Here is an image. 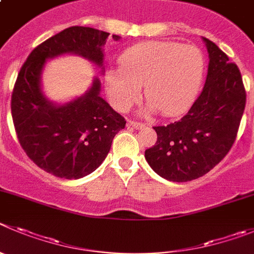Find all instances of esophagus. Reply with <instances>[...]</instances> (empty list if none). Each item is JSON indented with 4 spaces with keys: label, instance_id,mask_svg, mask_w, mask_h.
<instances>
[{
    "label": "esophagus",
    "instance_id": "esophagus-1",
    "mask_svg": "<svg viewBox=\"0 0 254 254\" xmlns=\"http://www.w3.org/2000/svg\"><path fill=\"white\" fill-rule=\"evenodd\" d=\"M127 126H129V127H133V128H136V129H141L145 127V125H143V123L134 122V121H128V122H127Z\"/></svg>",
    "mask_w": 254,
    "mask_h": 254
}]
</instances>
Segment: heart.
<instances>
[{
    "label": "heart",
    "instance_id": "obj_1",
    "mask_svg": "<svg viewBox=\"0 0 254 254\" xmlns=\"http://www.w3.org/2000/svg\"><path fill=\"white\" fill-rule=\"evenodd\" d=\"M121 66L104 75V88L112 106L127 111L143 85L148 98L146 113L161 111L178 116L191 106L204 78L205 62L201 51L175 41H145L131 46L120 57Z\"/></svg>",
    "mask_w": 254,
    "mask_h": 254
}]
</instances>
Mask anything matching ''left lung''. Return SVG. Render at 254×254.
Wrapping results in <instances>:
<instances>
[{
	"mask_svg": "<svg viewBox=\"0 0 254 254\" xmlns=\"http://www.w3.org/2000/svg\"><path fill=\"white\" fill-rule=\"evenodd\" d=\"M201 39L209 54L201 94L180 121L153 127L157 141L145 151L151 169L169 181H191L219 164L236 141L246 107L238 66L213 41Z\"/></svg>",
	"mask_w": 254,
	"mask_h": 254,
	"instance_id": "left-lung-1",
	"label": "left lung"
}]
</instances>
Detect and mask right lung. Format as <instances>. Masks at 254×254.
<instances>
[{
    "mask_svg": "<svg viewBox=\"0 0 254 254\" xmlns=\"http://www.w3.org/2000/svg\"><path fill=\"white\" fill-rule=\"evenodd\" d=\"M108 36L92 27H68L35 48L18 73L11 98L17 138L37 166L58 178L80 179L98 169L126 121L101 97L98 76L84 94L65 103L50 101L41 84L44 69L49 60L74 54L103 74Z\"/></svg>",
    "mask_w": 254,
    "mask_h": 254,
    "instance_id": "right-lung-1",
    "label": "right lung"
}]
</instances>
